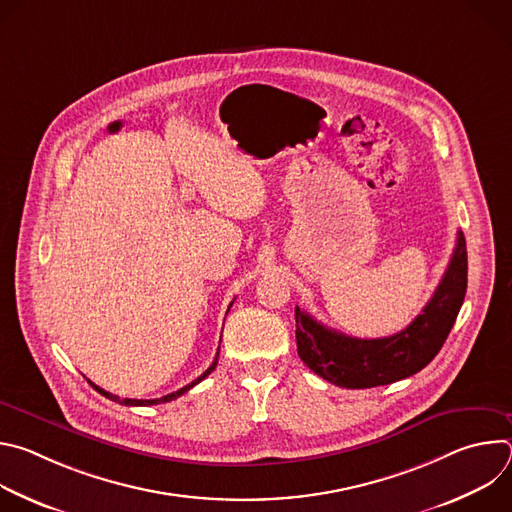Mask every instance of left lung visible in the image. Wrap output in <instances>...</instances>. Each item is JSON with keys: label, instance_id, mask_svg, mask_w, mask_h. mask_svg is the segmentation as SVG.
Segmentation results:
<instances>
[{"label": "left lung", "instance_id": "obj_1", "mask_svg": "<svg viewBox=\"0 0 512 512\" xmlns=\"http://www.w3.org/2000/svg\"><path fill=\"white\" fill-rule=\"evenodd\" d=\"M466 285V239L458 233L440 285L405 330L387 338H354L322 326L296 306L298 354L318 377L346 389H369L407 379L442 350L464 304Z\"/></svg>", "mask_w": 512, "mask_h": 512}]
</instances>
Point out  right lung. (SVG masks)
<instances>
[{"instance_id":"1","label":"right lung","mask_w":512,"mask_h":512,"mask_svg":"<svg viewBox=\"0 0 512 512\" xmlns=\"http://www.w3.org/2000/svg\"><path fill=\"white\" fill-rule=\"evenodd\" d=\"M233 306V304H231ZM216 362H218V352H216V356H214V360H212V364L210 367L198 377V379H194L190 385H186V387H182V389H178V391H174V393H170V395H164V397H160V399H119L117 395H113V393H107L105 389H101V387H97L95 383H91L93 385V389L95 391H99L103 397H107V399H111V401H117V403H123V405H133V407H148V405H158V403H168V401H172V399H176V397H180V395H184L186 391H190L194 385H198L202 379H206L214 369H216Z\"/></svg>"}]
</instances>
